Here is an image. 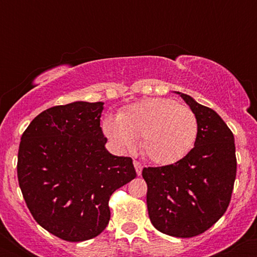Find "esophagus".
Here are the masks:
<instances>
[{"mask_svg": "<svg viewBox=\"0 0 257 257\" xmlns=\"http://www.w3.org/2000/svg\"><path fill=\"white\" fill-rule=\"evenodd\" d=\"M134 167H135V170H137V174L139 176L141 175V173H143V166H141L140 163L137 161H134Z\"/></svg>", "mask_w": 257, "mask_h": 257, "instance_id": "esophagus-1", "label": "esophagus"}]
</instances>
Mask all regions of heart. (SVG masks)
Wrapping results in <instances>:
<instances>
[{
	"mask_svg": "<svg viewBox=\"0 0 257 257\" xmlns=\"http://www.w3.org/2000/svg\"><path fill=\"white\" fill-rule=\"evenodd\" d=\"M105 135L120 150L141 138V151L158 166L176 163L191 151L198 133L194 112L170 99L151 98L135 102L118 118L105 119Z\"/></svg>",
	"mask_w": 257,
	"mask_h": 257,
	"instance_id": "heart-1",
	"label": "heart"
}]
</instances>
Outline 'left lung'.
Returning <instances> with one entry per match:
<instances>
[{
  "mask_svg": "<svg viewBox=\"0 0 257 257\" xmlns=\"http://www.w3.org/2000/svg\"><path fill=\"white\" fill-rule=\"evenodd\" d=\"M175 93L197 117L194 147L170 166L144 168L143 178L152 225L164 234L191 238L210 228L225 214L237 159L234 137L219 114L187 94Z\"/></svg>",
  "mask_w": 257,
  "mask_h": 257,
  "instance_id": "left-lung-1",
  "label": "left lung"
}]
</instances>
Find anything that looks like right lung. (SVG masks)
Listing matches in <instances>:
<instances>
[{"instance_id":"1","label":"right lung","mask_w":257,"mask_h":257,"mask_svg":"<svg viewBox=\"0 0 257 257\" xmlns=\"http://www.w3.org/2000/svg\"><path fill=\"white\" fill-rule=\"evenodd\" d=\"M102 111L101 101L47 108L20 141L17 169L26 205L38 225L67 241L104 231L111 194L137 176L131 157L106 150Z\"/></svg>"}]
</instances>
